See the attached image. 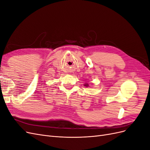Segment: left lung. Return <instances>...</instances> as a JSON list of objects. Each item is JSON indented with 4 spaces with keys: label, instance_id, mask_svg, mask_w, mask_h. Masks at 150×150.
Here are the masks:
<instances>
[{
    "label": "left lung",
    "instance_id": "8db88e82",
    "mask_svg": "<svg viewBox=\"0 0 150 150\" xmlns=\"http://www.w3.org/2000/svg\"><path fill=\"white\" fill-rule=\"evenodd\" d=\"M84 86H86V87H88V84H84Z\"/></svg>",
    "mask_w": 150,
    "mask_h": 150
}]
</instances>
